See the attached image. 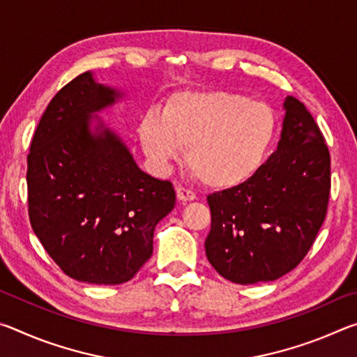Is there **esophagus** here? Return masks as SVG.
<instances>
[{"label": "esophagus", "mask_w": 357, "mask_h": 357, "mask_svg": "<svg viewBox=\"0 0 357 357\" xmlns=\"http://www.w3.org/2000/svg\"><path fill=\"white\" fill-rule=\"evenodd\" d=\"M176 197L179 202L187 203V202H193L197 198L195 192H192L190 189H185V187H176Z\"/></svg>", "instance_id": "1"}]
</instances>
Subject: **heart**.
<instances>
[{"label":"heart","instance_id":"1","mask_svg":"<svg viewBox=\"0 0 357 357\" xmlns=\"http://www.w3.org/2000/svg\"><path fill=\"white\" fill-rule=\"evenodd\" d=\"M277 132L269 105L229 91H181L160 114H144L138 126L151 164L167 168L187 148V164L204 185L231 189L264 165Z\"/></svg>","mask_w":357,"mask_h":357}]
</instances>
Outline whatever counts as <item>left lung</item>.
Returning <instances> with one entry per match:
<instances>
[{
	"mask_svg": "<svg viewBox=\"0 0 357 357\" xmlns=\"http://www.w3.org/2000/svg\"><path fill=\"white\" fill-rule=\"evenodd\" d=\"M275 153L247 183L211 193L206 257L227 280L271 282L301 263L321 228L331 157L315 119L293 96L283 100Z\"/></svg>",
	"mask_w": 357,
	"mask_h": 357,
	"instance_id": "1",
	"label": "left lung"
}]
</instances>
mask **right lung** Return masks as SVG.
Instances as JSON below:
<instances>
[{
  "label": "right lung",
  "instance_id": "right-lung-1",
  "mask_svg": "<svg viewBox=\"0 0 357 357\" xmlns=\"http://www.w3.org/2000/svg\"><path fill=\"white\" fill-rule=\"evenodd\" d=\"M124 98L83 72L42 114L28 154L33 231L48 255L78 282L118 285L153 255L154 228L172 213L170 181L140 170L99 113Z\"/></svg>",
  "mask_w": 357,
  "mask_h": 357
}]
</instances>
